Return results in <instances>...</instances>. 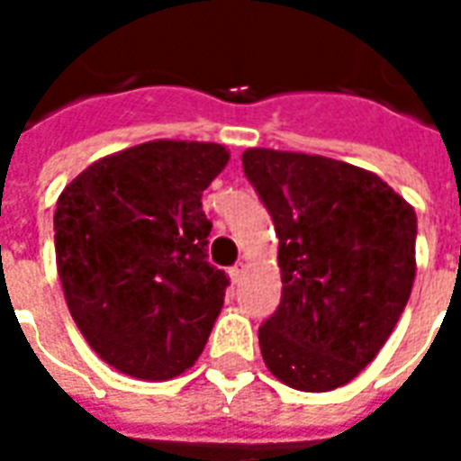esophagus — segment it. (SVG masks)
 <instances>
[{"instance_id":"obj_1","label":"esophagus","mask_w":461,"mask_h":461,"mask_svg":"<svg viewBox=\"0 0 461 461\" xmlns=\"http://www.w3.org/2000/svg\"><path fill=\"white\" fill-rule=\"evenodd\" d=\"M228 275H230V282H233V284L240 282V279H243V275H245V265H243V262H240V265H235V267L228 269Z\"/></svg>"}]
</instances>
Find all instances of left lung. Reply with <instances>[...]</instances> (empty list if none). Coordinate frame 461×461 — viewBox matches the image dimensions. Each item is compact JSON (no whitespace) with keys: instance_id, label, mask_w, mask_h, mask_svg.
<instances>
[{"instance_id":"left-lung-1","label":"left lung","mask_w":461,"mask_h":461,"mask_svg":"<svg viewBox=\"0 0 461 461\" xmlns=\"http://www.w3.org/2000/svg\"><path fill=\"white\" fill-rule=\"evenodd\" d=\"M243 169L279 238L282 301L258 330L265 365L292 389H338L406 309L413 206L375 172L323 155L250 148Z\"/></svg>"}]
</instances>
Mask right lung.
Instances as JSON below:
<instances>
[{
	"instance_id": "obj_1",
	"label": "right lung",
	"mask_w": 461,
	"mask_h": 461,
	"mask_svg": "<svg viewBox=\"0 0 461 461\" xmlns=\"http://www.w3.org/2000/svg\"><path fill=\"white\" fill-rule=\"evenodd\" d=\"M218 143L150 140L65 186L55 259L75 323L123 375L165 382L199 359L230 279L206 255L202 192L228 165Z\"/></svg>"
}]
</instances>
